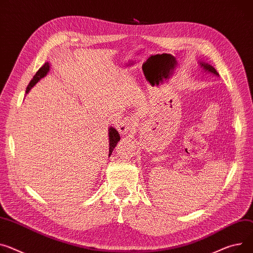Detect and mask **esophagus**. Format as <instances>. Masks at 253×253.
<instances>
[{"label": "esophagus", "instance_id": "esophagus-1", "mask_svg": "<svg viewBox=\"0 0 253 253\" xmlns=\"http://www.w3.org/2000/svg\"><path fill=\"white\" fill-rule=\"evenodd\" d=\"M134 127H135V122H134L133 118L126 116V118L124 119V121H122L121 124L119 125V131L123 134H126L128 131L133 130Z\"/></svg>", "mask_w": 253, "mask_h": 253}]
</instances>
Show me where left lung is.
<instances>
[{
	"label": "left lung",
	"mask_w": 253,
	"mask_h": 253,
	"mask_svg": "<svg viewBox=\"0 0 253 253\" xmlns=\"http://www.w3.org/2000/svg\"><path fill=\"white\" fill-rule=\"evenodd\" d=\"M201 65H202V67H204V69L206 70V71H209V72H211V73H212V74H215V75H218L219 76V74L217 73V71H216V69H213V67H211V65H208V64H205V63H201Z\"/></svg>",
	"instance_id": "obj_1"
}]
</instances>
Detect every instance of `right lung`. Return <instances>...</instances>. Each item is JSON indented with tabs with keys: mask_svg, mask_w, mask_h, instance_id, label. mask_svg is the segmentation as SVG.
<instances>
[{
	"mask_svg": "<svg viewBox=\"0 0 253 253\" xmlns=\"http://www.w3.org/2000/svg\"><path fill=\"white\" fill-rule=\"evenodd\" d=\"M48 70H49V65H48V63H45L40 70H38L37 72H36V74L34 75V77H33V79L29 82V84H28V86H27V88H26V93L27 92H29V90L38 82L40 81L42 78H43L46 74H47V72H48ZM109 155L112 153V151H113V149L115 148V146H116V144L119 143V141L121 140V138H120V133H119V131L116 130L115 128H113V127H110L109 129Z\"/></svg>",
	"mask_w": 253,
	"mask_h": 253,
	"instance_id": "1",
	"label": "right lung"
}]
</instances>
